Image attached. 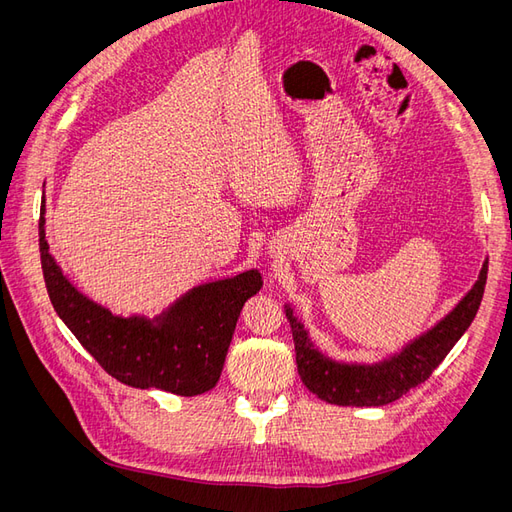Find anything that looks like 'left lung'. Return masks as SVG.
Listing matches in <instances>:
<instances>
[{"instance_id": "obj_1", "label": "left lung", "mask_w": 512, "mask_h": 512, "mask_svg": "<svg viewBox=\"0 0 512 512\" xmlns=\"http://www.w3.org/2000/svg\"><path fill=\"white\" fill-rule=\"evenodd\" d=\"M487 265L489 260H485L480 269L474 288L457 303L451 314L399 354L376 365H346L322 356L309 342L303 324L292 316V309L286 307L303 384L322 401L337 406H386L406 395L431 376V371L444 361V356L472 324L483 301Z\"/></svg>"}]
</instances>
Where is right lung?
Segmentation results:
<instances>
[{"instance_id": "obj_1", "label": "right lung", "mask_w": 512, "mask_h": 512, "mask_svg": "<svg viewBox=\"0 0 512 512\" xmlns=\"http://www.w3.org/2000/svg\"><path fill=\"white\" fill-rule=\"evenodd\" d=\"M40 211V260L57 316L100 367L134 389L200 395L220 380L245 301L260 290L256 269L190 290L158 320L113 316L76 290L49 254Z\"/></svg>"}]
</instances>
